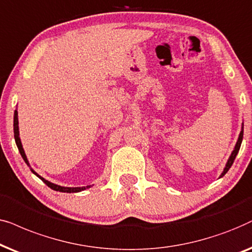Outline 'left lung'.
Wrapping results in <instances>:
<instances>
[{"label": "left lung", "instance_id": "1", "mask_svg": "<svg viewBox=\"0 0 252 252\" xmlns=\"http://www.w3.org/2000/svg\"><path fill=\"white\" fill-rule=\"evenodd\" d=\"M242 139H243V123H242V128H241V132H240V135H239V138H237V142H236V144H235V147H234L233 152H231L229 158H228L227 163H226V166H224V168H223V170H222V173H221L220 177H222V176L224 175V174H226V173L228 172V170H229L231 165H233L234 160H235L237 153H239V151H240L241 144H242Z\"/></svg>", "mask_w": 252, "mask_h": 252}]
</instances>
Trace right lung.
I'll use <instances>...</instances> for the list:
<instances>
[{
  "instance_id": "right-lung-1",
  "label": "right lung",
  "mask_w": 252,
  "mask_h": 252,
  "mask_svg": "<svg viewBox=\"0 0 252 252\" xmlns=\"http://www.w3.org/2000/svg\"><path fill=\"white\" fill-rule=\"evenodd\" d=\"M13 136H15V142H16V145L18 147V151L19 153H21V156L23 159H24L25 163L30 167V169H31V172L34 174L39 177L40 180L42 181L43 183L47 184L50 189L55 190V191H60V192H79V191H83V190H86L89 189V188H91V186H86V187H75V188H70V187H62V186H58V184L55 183H52L49 182V181H47L46 179H43L42 176H40L38 173L34 172V170L32 169V167L30 166V162L28 160V157H26L25 154V151L23 149V145H22V140H21V137H19V126H18V112H17V109L15 110V114H13Z\"/></svg>"
}]
</instances>
